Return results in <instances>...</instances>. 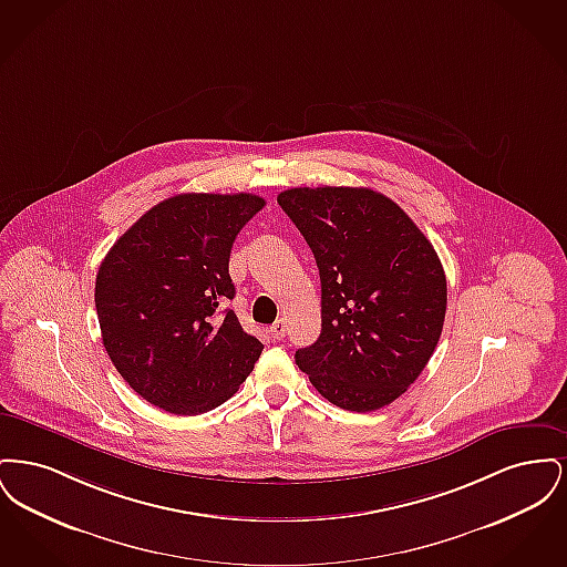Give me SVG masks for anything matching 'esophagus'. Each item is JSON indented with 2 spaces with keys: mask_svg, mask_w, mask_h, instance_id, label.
I'll use <instances>...</instances> for the list:
<instances>
[{
  "mask_svg": "<svg viewBox=\"0 0 567 567\" xmlns=\"http://www.w3.org/2000/svg\"><path fill=\"white\" fill-rule=\"evenodd\" d=\"M271 338L274 340H282L287 336V321L285 319H278L276 323L270 327Z\"/></svg>",
  "mask_w": 567,
  "mask_h": 567,
  "instance_id": "esophagus-1",
  "label": "esophagus"
}]
</instances>
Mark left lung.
I'll return each mask as SVG.
<instances>
[{
	"instance_id": "left-lung-1",
	"label": "left lung",
	"mask_w": 567,
	"mask_h": 567,
	"mask_svg": "<svg viewBox=\"0 0 567 567\" xmlns=\"http://www.w3.org/2000/svg\"><path fill=\"white\" fill-rule=\"evenodd\" d=\"M280 208L321 274V336L296 352L327 402L372 412L425 370L446 315V276L404 210L363 187H297Z\"/></svg>"
}]
</instances>
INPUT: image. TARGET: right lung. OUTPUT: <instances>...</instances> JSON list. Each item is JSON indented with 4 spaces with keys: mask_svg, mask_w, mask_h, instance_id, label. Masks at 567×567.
<instances>
[{
    "mask_svg": "<svg viewBox=\"0 0 567 567\" xmlns=\"http://www.w3.org/2000/svg\"><path fill=\"white\" fill-rule=\"evenodd\" d=\"M266 206L252 193H181L163 199L114 243L95 278L110 361L146 402L202 414L227 402L264 344L234 310L229 255Z\"/></svg>",
    "mask_w": 567,
    "mask_h": 567,
    "instance_id": "1",
    "label": "right lung"
}]
</instances>
